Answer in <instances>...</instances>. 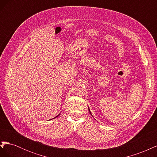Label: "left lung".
I'll return each instance as SVG.
<instances>
[{"mask_svg": "<svg viewBox=\"0 0 157 157\" xmlns=\"http://www.w3.org/2000/svg\"><path fill=\"white\" fill-rule=\"evenodd\" d=\"M88 110H89V112H90V114H91V112H90V109H89V108H88ZM91 115H92V114H91Z\"/></svg>", "mask_w": 157, "mask_h": 157, "instance_id": "obj_1", "label": "left lung"}]
</instances>
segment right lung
Returning a JSON list of instances; mask_svg holds the SVG:
<instances>
[{
    "instance_id": "obj_1",
    "label": "right lung",
    "mask_w": 157,
    "mask_h": 157,
    "mask_svg": "<svg viewBox=\"0 0 157 157\" xmlns=\"http://www.w3.org/2000/svg\"><path fill=\"white\" fill-rule=\"evenodd\" d=\"M58 116H59V115H58V116H56V117H58ZM55 118H56V117H55Z\"/></svg>"
}]
</instances>
